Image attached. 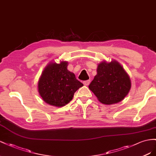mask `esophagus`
<instances>
[{
    "mask_svg": "<svg viewBox=\"0 0 156 156\" xmlns=\"http://www.w3.org/2000/svg\"><path fill=\"white\" fill-rule=\"evenodd\" d=\"M90 80H87L83 81V83L85 86H88L89 84H90Z\"/></svg>",
    "mask_w": 156,
    "mask_h": 156,
    "instance_id": "34e87169",
    "label": "esophagus"
}]
</instances>
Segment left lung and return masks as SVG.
Instances as JSON below:
<instances>
[{
    "instance_id": "8db88e82",
    "label": "left lung",
    "mask_w": 156,
    "mask_h": 156,
    "mask_svg": "<svg viewBox=\"0 0 156 156\" xmlns=\"http://www.w3.org/2000/svg\"><path fill=\"white\" fill-rule=\"evenodd\" d=\"M97 74L89 86L99 101L112 105L122 101L131 89L127 74L116 61L102 62L97 67Z\"/></svg>"
}]
</instances>
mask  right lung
<instances>
[{
  "label": "right lung",
  "instance_id": "add662e5",
  "mask_svg": "<svg viewBox=\"0 0 156 156\" xmlns=\"http://www.w3.org/2000/svg\"><path fill=\"white\" fill-rule=\"evenodd\" d=\"M67 62L50 64L38 82V91L48 104L60 107L73 99L74 93L83 85L67 70Z\"/></svg>",
  "mask_w": 156,
  "mask_h": 156
}]
</instances>
